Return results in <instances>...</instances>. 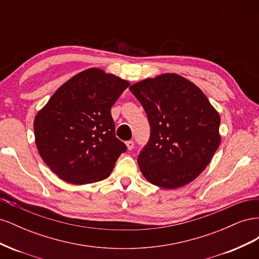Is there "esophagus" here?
<instances>
[{
    "mask_svg": "<svg viewBox=\"0 0 259 259\" xmlns=\"http://www.w3.org/2000/svg\"><path fill=\"white\" fill-rule=\"evenodd\" d=\"M125 144H126V147H127L128 150H132V149L134 148V145H135L134 142H133V140H128V142H126Z\"/></svg>",
    "mask_w": 259,
    "mask_h": 259,
    "instance_id": "obj_1",
    "label": "esophagus"
}]
</instances>
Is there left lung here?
<instances>
[{
    "label": "left lung",
    "instance_id": "left-lung-1",
    "mask_svg": "<svg viewBox=\"0 0 259 259\" xmlns=\"http://www.w3.org/2000/svg\"><path fill=\"white\" fill-rule=\"evenodd\" d=\"M150 124V139L138 155L152 185L176 189L208 165L222 142L221 116L197 85L176 73H163L130 88Z\"/></svg>",
    "mask_w": 259,
    "mask_h": 259
}]
</instances>
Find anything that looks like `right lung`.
I'll use <instances>...</instances> for the list:
<instances>
[{
    "mask_svg": "<svg viewBox=\"0 0 259 259\" xmlns=\"http://www.w3.org/2000/svg\"><path fill=\"white\" fill-rule=\"evenodd\" d=\"M128 85L101 69H86L62 84L36 113V148L60 179L86 185L111 174L126 146L115 137L110 110Z\"/></svg>",
    "mask_w": 259,
    "mask_h": 259,
    "instance_id": "obj_1",
    "label": "right lung"
}]
</instances>
